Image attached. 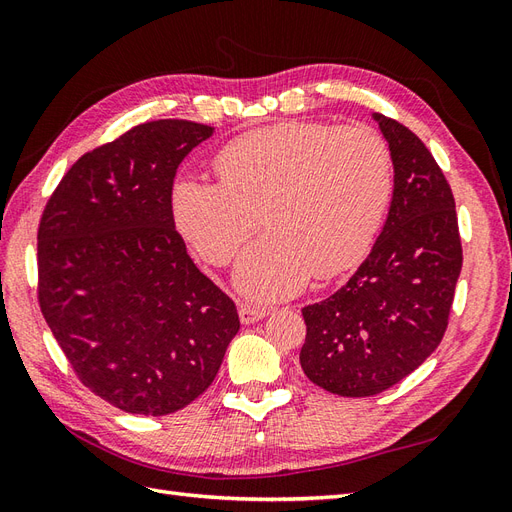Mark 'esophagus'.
Returning <instances> with one entry per match:
<instances>
[{
    "label": "esophagus",
    "instance_id": "1",
    "mask_svg": "<svg viewBox=\"0 0 512 512\" xmlns=\"http://www.w3.org/2000/svg\"><path fill=\"white\" fill-rule=\"evenodd\" d=\"M269 314L267 307H260V305H247V303H241L239 305V318H241V324H254L258 320H262Z\"/></svg>",
    "mask_w": 512,
    "mask_h": 512
}]
</instances>
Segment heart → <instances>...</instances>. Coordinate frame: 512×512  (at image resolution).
I'll return each instance as SVG.
<instances>
[{
    "mask_svg": "<svg viewBox=\"0 0 512 512\" xmlns=\"http://www.w3.org/2000/svg\"><path fill=\"white\" fill-rule=\"evenodd\" d=\"M222 179L183 177L170 207L200 258L226 265L265 220L269 232L241 254L237 288L273 301L309 277L359 262L389 209L391 153L367 126L288 121L247 132L218 158Z\"/></svg>",
    "mask_w": 512,
    "mask_h": 512,
    "instance_id": "1",
    "label": "heart"
}]
</instances>
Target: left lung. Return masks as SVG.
<instances>
[{
  "instance_id": "obj_1",
  "label": "left lung",
  "mask_w": 512,
  "mask_h": 512,
  "mask_svg": "<svg viewBox=\"0 0 512 512\" xmlns=\"http://www.w3.org/2000/svg\"><path fill=\"white\" fill-rule=\"evenodd\" d=\"M393 162L389 215L363 265L329 299L303 307L305 376L371 397L423 365L448 324L461 273L455 198L421 138L380 113Z\"/></svg>"
}]
</instances>
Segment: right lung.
I'll return each mask as SVG.
<instances>
[{"label":"right lung","instance_id":"1","mask_svg":"<svg viewBox=\"0 0 512 512\" xmlns=\"http://www.w3.org/2000/svg\"><path fill=\"white\" fill-rule=\"evenodd\" d=\"M215 128L141 123L76 162L38 230L40 307L89 391L164 416L203 395L239 333L237 307L175 230L177 168Z\"/></svg>","mask_w":512,"mask_h":512}]
</instances>
